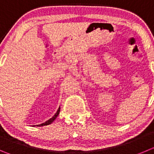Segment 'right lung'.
Listing matches in <instances>:
<instances>
[{
    "mask_svg": "<svg viewBox=\"0 0 154 154\" xmlns=\"http://www.w3.org/2000/svg\"><path fill=\"white\" fill-rule=\"evenodd\" d=\"M60 109H61V108L59 107V109H57V112L55 113V114L54 115V116H53L52 118H51V119H49V120H48V121H46V122H44V123H42V124H40V125H38L37 126H38V127H41V126H45V125H50L51 124V123H52L53 122H54V120H55V119L56 118H57V116H58V114H59V112H60Z\"/></svg>",
    "mask_w": 154,
    "mask_h": 154,
    "instance_id": "add662e5",
    "label": "right lung"
}]
</instances>
